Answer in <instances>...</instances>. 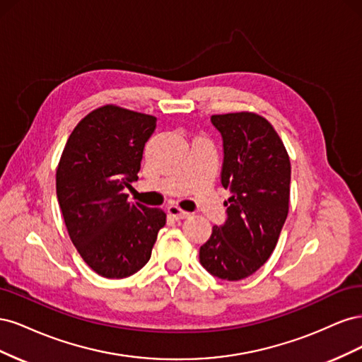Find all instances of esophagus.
<instances>
[{
  "instance_id": "1",
  "label": "esophagus",
  "mask_w": 362,
  "mask_h": 362,
  "mask_svg": "<svg viewBox=\"0 0 362 362\" xmlns=\"http://www.w3.org/2000/svg\"><path fill=\"white\" fill-rule=\"evenodd\" d=\"M168 213H169V216H172L173 218H185V217L190 216L187 211L181 210V208H178L177 205H169V206H168Z\"/></svg>"
}]
</instances>
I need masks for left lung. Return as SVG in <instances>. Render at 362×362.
Instances as JSON below:
<instances>
[{"label":"left lung","mask_w":362,"mask_h":362,"mask_svg":"<svg viewBox=\"0 0 362 362\" xmlns=\"http://www.w3.org/2000/svg\"><path fill=\"white\" fill-rule=\"evenodd\" d=\"M223 141L221 182L231 190L226 221L199 249L202 267L223 281L245 279L264 264L286 223L290 158L282 140L255 113L211 116Z\"/></svg>","instance_id":"8db88e82"}]
</instances>
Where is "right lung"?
<instances>
[{"instance_id": "obj_1", "label": "right lung", "mask_w": 362, "mask_h": 362, "mask_svg": "<svg viewBox=\"0 0 362 362\" xmlns=\"http://www.w3.org/2000/svg\"><path fill=\"white\" fill-rule=\"evenodd\" d=\"M157 117L104 105L87 115L69 136L57 168L56 187L69 237L98 275H134L151 258L166 223L160 208L128 202L145 144Z\"/></svg>"}]
</instances>
